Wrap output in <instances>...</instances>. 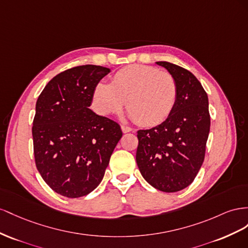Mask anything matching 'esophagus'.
<instances>
[{
    "label": "esophagus",
    "mask_w": 248,
    "mask_h": 248,
    "mask_svg": "<svg viewBox=\"0 0 248 248\" xmlns=\"http://www.w3.org/2000/svg\"><path fill=\"white\" fill-rule=\"evenodd\" d=\"M122 131H123V133H129L132 131V128H130V126H128V125L122 124Z\"/></svg>",
    "instance_id": "esophagus-1"
}]
</instances>
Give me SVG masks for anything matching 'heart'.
<instances>
[{
    "instance_id": "1",
    "label": "heart",
    "mask_w": 248,
    "mask_h": 248,
    "mask_svg": "<svg viewBox=\"0 0 248 248\" xmlns=\"http://www.w3.org/2000/svg\"><path fill=\"white\" fill-rule=\"evenodd\" d=\"M178 94L172 75L154 66L135 64L119 69L111 84H96L93 105L100 114L110 115L120 112L126 101V111L136 123L154 126L170 116Z\"/></svg>"
}]
</instances>
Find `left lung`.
I'll return each mask as SVG.
<instances>
[{
    "label": "left lung",
    "instance_id": "8db88e82",
    "mask_svg": "<svg viewBox=\"0 0 248 248\" xmlns=\"http://www.w3.org/2000/svg\"><path fill=\"white\" fill-rule=\"evenodd\" d=\"M178 84L176 105L165 122L137 132L136 162L144 180L163 192L188 187L204 159L210 132L209 100L201 82L189 70L159 61Z\"/></svg>",
    "mask_w": 248,
    "mask_h": 248
}]
</instances>
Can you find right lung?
I'll use <instances>...</instances> for the list:
<instances>
[{"label": "right lung", "mask_w": 248, "mask_h": 248, "mask_svg": "<svg viewBox=\"0 0 248 248\" xmlns=\"http://www.w3.org/2000/svg\"><path fill=\"white\" fill-rule=\"evenodd\" d=\"M110 72L91 64L69 68L46 84L36 102L32 135L37 170L55 192L69 199L100 185L123 137L117 123L89 108L96 84Z\"/></svg>", "instance_id": "add662e5"}]
</instances>
